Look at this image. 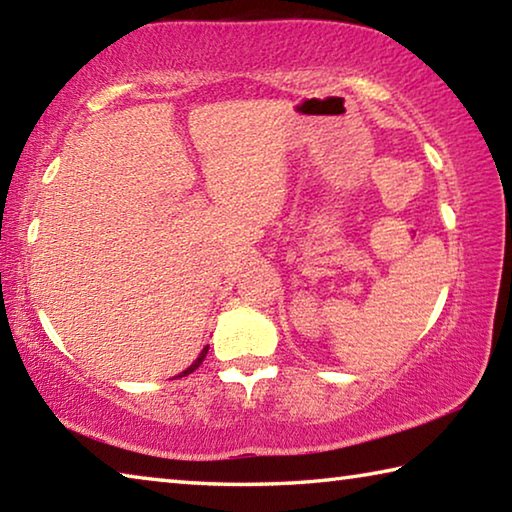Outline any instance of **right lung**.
<instances>
[{"instance_id":"add662e5","label":"right lung","mask_w":512,"mask_h":512,"mask_svg":"<svg viewBox=\"0 0 512 512\" xmlns=\"http://www.w3.org/2000/svg\"><path fill=\"white\" fill-rule=\"evenodd\" d=\"M207 350H210V345H205V348H203V352L201 354H198V359L192 363V366H189L187 370H183V375H178V377H185V375H189V372H194L198 366H201V363H203V359H205V354H207Z\"/></svg>"}]
</instances>
